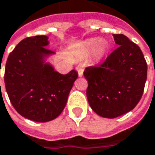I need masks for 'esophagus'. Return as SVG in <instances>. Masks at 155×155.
<instances>
[{
	"mask_svg": "<svg viewBox=\"0 0 155 155\" xmlns=\"http://www.w3.org/2000/svg\"><path fill=\"white\" fill-rule=\"evenodd\" d=\"M76 69H77L78 73V76H79V77H82V76H83V72H84V68H83V66L78 65V66L76 67Z\"/></svg>",
	"mask_w": 155,
	"mask_h": 155,
	"instance_id": "1",
	"label": "esophagus"
}]
</instances>
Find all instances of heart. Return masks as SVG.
Listing matches in <instances>:
<instances>
[{"mask_svg": "<svg viewBox=\"0 0 155 155\" xmlns=\"http://www.w3.org/2000/svg\"><path fill=\"white\" fill-rule=\"evenodd\" d=\"M92 49L93 51V55L95 59H101L104 56L107 51L106 43L103 40H95V39H90L85 42L84 44V50L86 51H89Z\"/></svg>", "mask_w": 155, "mask_h": 155, "instance_id": "1", "label": "heart"}]
</instances>
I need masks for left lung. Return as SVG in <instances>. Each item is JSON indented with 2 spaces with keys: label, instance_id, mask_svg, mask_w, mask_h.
Here are the masks:
<instances>
[{
  "label": "left lung",
  "instance_id": "8db88e82",
  "mask_svg": "<svg viewBox=\"0 0 155 155\" xmlns=\"http://www.w3.org/2000/svg\"><path fill=\"white\" fill-rule=\"evenodd\" d=\"M113 37L119 47L104 62L84 71L89 105L108 119L121 116L137 106L147 78V64L139 46L122 34H114Z\"/></svg>",
  "mask_w": 155,
  "mask_h": 155
}]
</instances>
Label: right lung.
<instances>
[{"instance_id":"1","label":"right lung","mask_w":155,"mask_h":155,"mask_svg":"<svg viewBox=\"0 0 155 155\" xmlns=\"http://www.w3.org/2000/svg\"><path fill=\"white\" fill-rule=\"evenodd\" d=\"M48 44L45 35L23 39L10 53L4 72L12 106L21 116L36 122L52 120L62 112L78 77L75 69L62 75L45 63L44 57L53 53L45 48Z\"/></svg>"}]
</instances>
